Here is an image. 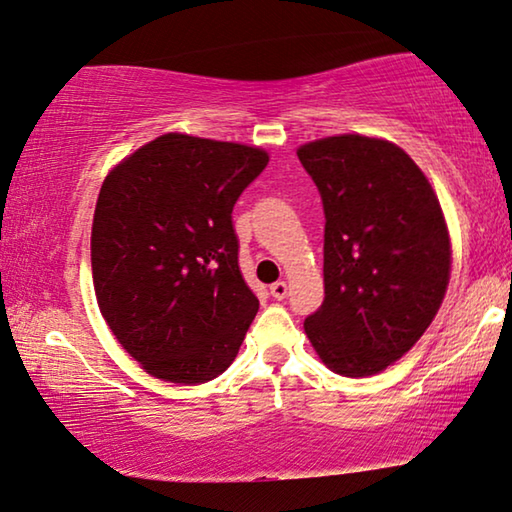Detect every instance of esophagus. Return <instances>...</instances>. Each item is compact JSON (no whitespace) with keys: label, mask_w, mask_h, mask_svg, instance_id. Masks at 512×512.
Here are the masks:
<instances>
[{"label":"esophagus","mask_w":512,"mask_h":512,"mask_svg":"<svg viewBox=\"0 0 512 512\" xmlns=\"http://www.w3.org/2000/svg\"><path fill=\"white\" fill-rule=\"evenodd\" d=\"M271 296L278 298V300L285 298L287 296V282H282V280L273 282V285H271Z\"/></svg>","instance_id":"34e87169"}]
</instances>
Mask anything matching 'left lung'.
<instances>
[{
	"label": "left lung",
	"mask_w": 512,
	"mask_h": 512,
	"mask_svg": "<svg viewBox=\"0 0 512 512\" xmlns=\"http://www.w3.org/2000/svg\"><path fill=\"white\" fill-rule=\"evenodd\" d=\"M296 154L326 214V298L305 335L339 376H373L417 344L444 300L451 241L440 200L415 161L383 139L328 136Z\"/></svg>",
	"instance_id": "obj_1"
}]
</instances>
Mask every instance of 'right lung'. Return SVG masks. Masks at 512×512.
Segmentation results:
<instances>
[{"mask_svg": "<svg viewBox=\"0 0 512 512\" xmlns=\"http://www.w3.org/2000/svg\"><path fill=\"white\" fill-rule=\"evenodd\" d=\"M269 164L241 143L170 132L111 170L91 232L97 305L154 378L214 380L259 310L239 271L232 209Z\"/></svg>", "mask_w": 512, "mask_h": 512, "instance_id": "right-lung-1", "label": "right lung"}]
</instances>
